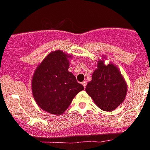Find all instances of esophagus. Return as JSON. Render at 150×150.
I'll list each match as a JSON object with an SVG mask.
<instances>
[{
  "label": "esophagus",
  "mask_w": 150,
  "mask_h": 150,
  "mask_svg": "<svg viewBox=\"0 0 150 150\" xmlns=\"http://www.w3.org/2000/svg\"><path fill=\"white\" fill-rule=\"evenodd\" d=\"M86 83H86V81H83V82H82V85H83V86H84V88H85V87H86Z\"/></svg>",
  "instance_id": "34e87169"
}]
</instances>
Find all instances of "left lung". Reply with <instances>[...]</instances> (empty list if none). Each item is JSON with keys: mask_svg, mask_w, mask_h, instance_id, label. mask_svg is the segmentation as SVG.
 <instances>
[{"mask_svg": "<svg viewBox=\"0 0 150 150\" xmlns=\"http://www.w3.org/2000/svg\"><path fill=\"white\" fill-rule=\"evenodd\" d=\"M106 57L97 60V68L92 74V80L86 86V92L99 108L112 111L124 101L127 93V84L116 65H105Z\"/></svg>", "mask_w": 150, "mask_h": 150, "instance_id": "1", "label": "left lung"}]
</instances>
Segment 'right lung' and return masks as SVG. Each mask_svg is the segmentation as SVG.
Returning a JSON list of instances; mask_svg holds the SVG:
<instances>
[{
    "mask_svg": "<svg viewBox=\"0 0 150 150\" xmlns=\"http://www.w3.org/2000/svg\"><path fill=\"white\" fill-rule=\"evenodd\" d=\"M71 54L62 50L50 52L40 62L32 76V93L37 104L53 115L63 114L73 99L84 89L68 71Z\"/></svg>",
    "mask_w": 150,
    "mask_h": 150,
    "instance_id": "add662e5",
    "label": "right lung"
}]
</instances>
